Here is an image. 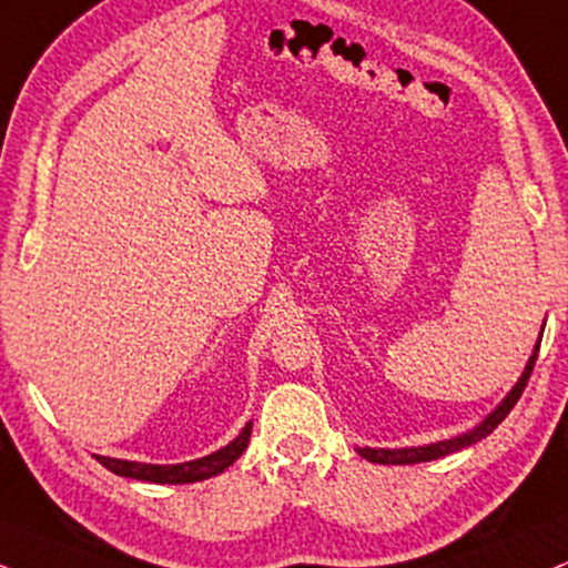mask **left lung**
Listing matches in <instances>:
<instances>
[{
  "mask_svg": "<svg viewBox=\"0 0 568 568\" xmlns=\"http://www.w3.org/2000/svg\"><path fill=\"white\" fill-rule=\"evenodd\" d=\"M540 342H542V334H540V339H537L535 353H531V358L527 363V368H524V374L519 376V382L514 384V389H510L508 395L503 397V403L498 405V408L489 413V416L479 426H474V429L458 434V437H453V439H443V443H432V445H424V447H397V450H389V447H358V453L366 460H371V464L405 466V464H424V460H437V458H443V455L458 453V450H464V447L479 443V439H485L487 434H493L495 426H498L503 418L508 416L510 408L519 403L521 392H524V387H527V382L531 376V368H535L537 353H540Z\"/></svg>",
  "mask_w": 568,
  "mask_h": 568,
  "instance_id": "obj_1",
  "label": "left lung"
}]
</instances>
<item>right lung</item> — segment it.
Listing matches in <instances>:
<instances>
[{"mask_svg":"<svg viewBox=\"0 0 568 568\" xmlns=\"http://www.w3.org/2000/svg\"><path fill=\"white\" fill-rule=\"evenodd\" d=\"M252 422L240 432V437L231 439L226 447L205 455V458L186 460V464L176 466H158V464H136V460H121L108 458V455H97V460L104 468L118 474V477H129L139 481H152V485H189V481H202L210 477H219L223 468H229L236 458L244 453L250 443Z\"/></svg>","mask_w":568,"mask_h":568,"instance_id":"add662e5","label":"right lung"}]
</instances>
